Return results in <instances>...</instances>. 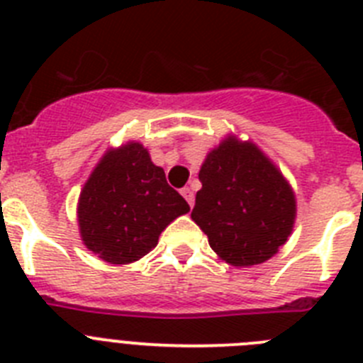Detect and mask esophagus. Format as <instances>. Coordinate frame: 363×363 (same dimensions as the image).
<instances>
[{
  "mask_svg": "<svg viewBox=\"0 0 363 363\" xmlns=\"http://www.w3.org/2000/svg\"><path fill=\"white\" fill-rule=\"evenodd\" d=\"M182 194H184V198L189 201V205L192 207V205H194V191H192L191 187H184L182 189Z\"/></svg>",
  "mask_w": 363,
  "mask_h": 363,
  "instance_id": "obj_1",
  "label": "esophagus"
}]
</instances>
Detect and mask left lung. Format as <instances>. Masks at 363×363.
Listing matches in <instances>:
<instances>
[{"mask_svg":"<svg viewBox=\"0 0 363 363\" xmlns=\"http://www.w3.org/2000/svg\"><path fill=\"white\" fill-rule=\"evenodd\" d=\"M198 178L191 218L218 258L251 267L277 255L293 233L296 196L264 150L229 134L207 154Z\"/></svg>","mask_w":363,"mask_h":363,"instance_id":"1","label":"left lung"}]
</instances>
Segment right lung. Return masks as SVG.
<instances>
[{
    "instance_id": "1",
    "label": "right lung",
    "mask_w": 363,
    "mask_h": 363,
    "mask_svg": "<svg viewBox=\"0 0 363 363\" xmlns=\"http://www.w3.org/2000/svg\"><path fill=\"white\" fill-rule=\"evenodd\" d=\"M189 211L149 150L127 142L92 169L76 213L83 245L107 264L127 265L152 251L165 227Z\"/></svg>"
}]
</instances>
